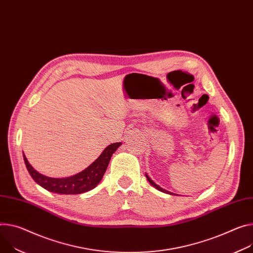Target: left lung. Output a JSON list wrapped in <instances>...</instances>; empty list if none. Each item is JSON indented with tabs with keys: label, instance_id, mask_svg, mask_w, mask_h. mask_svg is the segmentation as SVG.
I'll use <instances>...</instances> for the list:
<instances>
[{
	"label": "left lung",
	"instance_id": "obj_1",
	"mask_svg": "<svg viewBox=\"0 0 253 253\" xmlns=\"http://www.w3.org/2000/svg\"><path fill=\"white\" fill-rule=\"evenodd\" d=\"M145 175H146V178H147V180L150 182V185H152L155 189H157L158 191H160V192H163V193H167V194H169V195H173L172 193H170V192H169V191H167V190H165V189H163V188H160L158 185H156V183L145 173Z\"/></svg>",
	"mask_w": 253,
	"mask_h": 253
}]
</instances>
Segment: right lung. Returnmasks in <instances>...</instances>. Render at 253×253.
<instances>
[{"mask_svg":"<svg viewBox=\"0 0 253 253\" xmlns=\"http://www.w3.org/2000/svg\"><path fill=\"white\" fill-rule=\"evenodd\" d=\"M121 144V142L110 144L104 149L102 154L95 162L85 169L73 176L63 178H54L41 174L32 168L25 154H23V158H24L25 166L30 175L39 186L45 190L56 194L77 195L93 190L98 186V183L102 180L103 175L108 168L111 156Z\"/></svg>","mask_w":253,"mask_h":253,"instance_id":"1","label":"right lung"}]
</instances>
